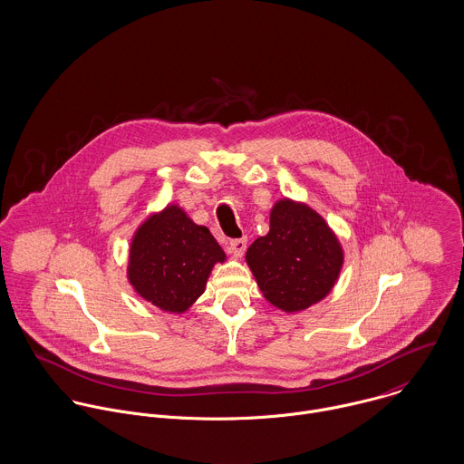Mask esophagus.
<instances>
[{
    "mask_svg": "<svg viewBox=\"0 0 464 464\" xmlns=\"http://www.w3.org/2000/svg\"><path fill=\"white\" fill-rule=\"evenodd\" d=\"M227 250H228L234 257H241V256L245 254V250H246V239H245V237H241V239H234V241H230V243H228V246H227Z\"/></svg>",
    "mask_w": 464,
    "mask_h": 464,
    "instance_id": "1",
    "label": "esophagus"
}]
</instances>
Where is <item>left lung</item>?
I'll return each instance as SVG.
<instances>
[{
  "instance_id": "left-lung-1",
  "label": "left lung",
  "mask_w": 464,
  "mask_h": 464,
  "mask_svg": "<svg viewBox=\"0 0 464 464\" xmlns=\"http://www.w3.org/2000/svg\"><path fill=\"white\" fill-rule=\"evenodd\" d=\"M343 263V245L324 216L285 197L269 210V232L246 250V265L263 296L289 314L329 296Z\"/></svg>"
}]
</instances>
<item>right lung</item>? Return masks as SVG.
Masks as SVG:
<instances>
[{"instance_id":"right-lung-1","label":"right lung","mask_w":464,"mask_h":464,"mask_svg":"<svg viewBox=\"0 0 464 464\" xmlns=\"http://www.w3.org/2000/svg\"><path fill=\"white\" fill-rule=\"evenodd\" d=\"M225 252L207 227L179 203L148 214L133 232L127 278L133 291L157 309L184 314L207 287Z\"/></svg>"}]
</instances>
